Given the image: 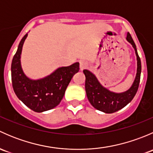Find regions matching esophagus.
I'll return each instance as SVG.
<instances>
[{
  "label": "esophagus",
  "mask_w": 153,
  "mask_h": 153,
  "mask_svg": "<svg viewBox=\"0 0 153 153\" xmlns=\"http://www.w3.org/2000/svg\"><path fill=\"white\" fill-rule=\"evenodd\" d=\"M87 67H88V64L86 61H80V69H81V70H83V69H86Z\"/></svg>",
  "instance_id": "esophagus-1"
}]
</instances>
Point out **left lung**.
I'll return each instance as SVG.
<instances>
[{
	"label": "left lung",
	"mask_w": 153,
	"mask_h": 153,
	"mask_svg": "<svg viewBox=\"0 0 153 153\" xmlns=\"http://www.w3.org/2000/svg\"><path fill=\"white\" fill-rule=\"evenodd\" d=\"M126 41L132 44L137 57V73L134 82L131 87L126 92L116 93L104 87L93 73L87 69H84L86 77L85 89L86 96L93 107L105 113H113L127 105L135 97L140 83L141 72V59L137 52L136 46L130 34L128 32Z\"/></svg>",
	"instance_id": "8db88e82"
}]
</instances>
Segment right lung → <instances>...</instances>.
<instances>
[{
  "label": "right lung",
  "instance_id": "obj_1",
  "mask_svg": "<svg viewBox=\"0 0 153 153\" xmlns=\"http://www.w3.org/2000/svg\"><path fill=\"white\" fill-rule=\"evenodd\" d=\"M27 35L28 34H26L21 39L12 59V87L17 97L26 106L35 112H42L53 109L60 104L71 79L79 71V63L58 68L41 79H30L24 74L21 64L23 45Z\"/></svg>",
  "mask_w": 153,
  "mask_h": 153
}]
</instances>
